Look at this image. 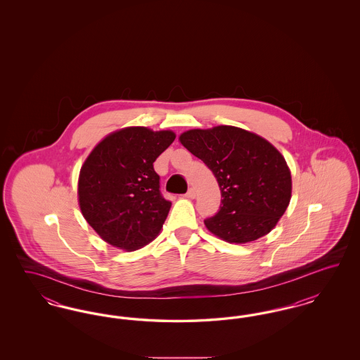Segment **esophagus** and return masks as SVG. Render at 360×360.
Segmentation results:
<instances>
[{
    "instance_id": "esophagus-1",
    "label": "esophagus",
    "mask_w": 360,
    "mask_h": 360,
    "mask_svg": "<svg viewBox=\"0 0 360 360\" xmlns=\"http://www.w3.org/2000/svg\"><path fill=\"white\" fill-rule=\"evenodd\" d=\"M195 194H197V193H195V188H190L185 195H186L188 198H195Z\"/></svg>"
}]
</instances>
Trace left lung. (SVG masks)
<instances>
[{
    "instance_id": "obj_1",
    "label": "left lung",
    "mask_w": 360,
    "mask_h": 360,
    "mask_svg": "<svg viewBox=\"0 0 360 360\" xmlns=\"http://www.w3.org/2000/svg\"><path fill=\"white\" fill-rule=\"evenodd\" d=\"M179 141L210 169L221 190L219 212L204 221L213 235L243 244L274 228L290 202L291 175L270 141L231 125L190 129Z\"/></svg>"
}]
</instances>
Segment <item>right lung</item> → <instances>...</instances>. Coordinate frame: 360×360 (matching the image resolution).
Segmentation results:
<instances>
[{
  "label": "right lung",
  "mask_w": 360,
  "mask_h": 360,
  "mask_svg": "<svg viewBox=\"0 0 360 360\" xmlns=\"http://www.w3.org/2000/svg\"><path fill=\"white\" fill-rule=\"evenodd\" d=\"M172 131L128 127L100 141L79 172L78 202L89 225L113 247L135 251L159 235L172 202L160 193L154 162Z\"/></svg>",
  "instance_id": "1"
}]
</instances>
